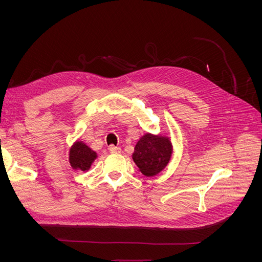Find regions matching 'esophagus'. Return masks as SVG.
Masks as SVG:
<instances>
[{
    "label": "esophagus",
    "mask_w": 262,
    "mask_h": 262,
    "mask_svg": "<svg viewBox=\"0 0 262 262\" xmlns=\"http://www.w3.org/2000/svg\"><path fill=\"white\" fill-rule=\"evenodd\" d=\"M108 150H109V153H112V154H119V153L121 152V148L120 147H117V146H114V145H110L108 147Z\"/></svg>",
    "instance_id": "1"
}]
</instances>
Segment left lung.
Returning a JSON list of instances; mask_svg holds the SVG:
<instances>
[{
	"instance_id": "obj_1",
	"label": "left lung",
	"mask_w": 262,
	"mask_h": 262,
	"mask_svg": "<svg viewBox=\"0 0 262 262\" xmlns=\"http://www.w3.org/2000/svg\"><path fill=\"white\" fill-rule=\"evenodd\" d=\"M171 153L168 138L146 133L138 141L132 158L144 176L153 177L167 166Z\"/></svg>"
}]
</instances>
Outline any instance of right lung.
<instances>
[{
  "label": "right lung",
  "mask_w": 262,
  "mask_h": 262,
  "mask_svg": "<svg viewBox=\"0 0 262 262\" xmlns=\"http://www.w3.org/2000/svg\"><path fill=\"white\" fill-rule=\"evenodd\" d=\"M97 154L83 142L77 141L70 149V164L74 169L86 171L91 168L92 163L96 160Z\"/></svg>",
  "instance_id": "add662e5"
}]
</instances>
